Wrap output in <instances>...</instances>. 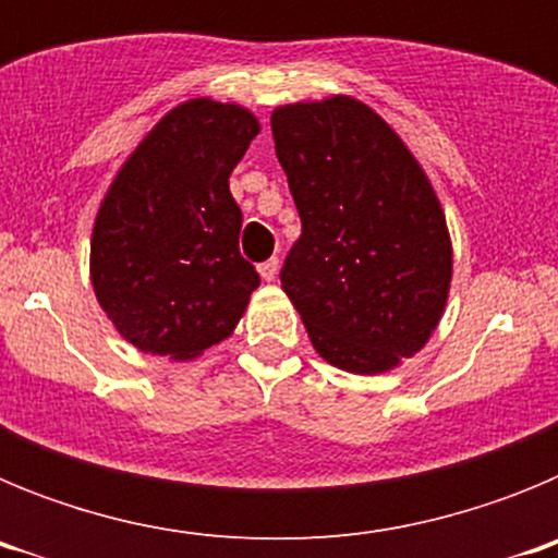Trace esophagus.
Here are the masks:
<instances>
[{
	"instance_id": "obj_1",
	"label": "esophagus",
	"mask_w": 558,
	"mask_h": 558,
	"mask_svg": "<svg viewBox=\"0 0 558 558\" xmlns=\"http://www.w3.org/2000/svg\"><path fill=\"white\" fill-rule=\"evenodd\" d=\"M276 274H279V259H276V256H270V259H265V263L259 265V276H263L265 282H274Z\"/></svg>"
}]
</instances>
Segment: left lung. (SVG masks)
Returning <instances> with one entry per match:
<instances>
[{
  "instance_id": "8db88e82",
  "label": "left lung",
  "mask_w": 558,
  "mask_h": 558,
  "mask_svg": "<svg viewBox=\"0 0 558 558\" xmlns=\"http://www.w3.org/2000/svg\"><path fill=\"white\" fill-rule=\"evenodd\" d=\"M276 156L302 218L279 274L313 347L388 372L445 313L452 251L430 181L397 133L349 97L276 108Z\"/></svg>"
}]
</instances>
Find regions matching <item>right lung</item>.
<instances>
[{"label": "right lung", "mask_w": 558, "mask_h": 558, "mask_svg": "<svg viewBox=\"0 0 558 558\" xmlns=\"http://www.w3.org/2000/svg\"><path fill=\"white\" fill-rule=\"evenodd\" d=\"M259 133L240 106L172 108L133 150L97 211L92 282L133 347L186 360L229 338L259 274L240 254L229 175Z\"/></svg>", "instance_id": "1"}]
</instances>
